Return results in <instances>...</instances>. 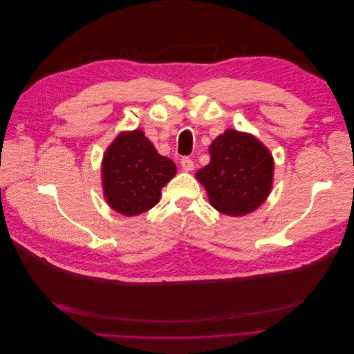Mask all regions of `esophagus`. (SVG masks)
I'll return each instance as SVG.
<instances>
[{
  "instance_id": "1",
  "label": "esophagus",
  "mask_w": 354,
  "mask_h": 354,
  "mask_svg": "<svg viewBox=\"0 0 354 354\" xmlns=\"http://www.w3.org/2000/svg\"><path fill=\"white\" fill-rule=\"evenodd\" d=\"M180 164H181V167H183L185 171H192V169H194V160L189 159V158L181 159Z\"/></svg>"
}]
</instances>
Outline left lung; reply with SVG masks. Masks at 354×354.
Listing matches in <instances>:
<instances>
[{
  "mask_svg": "<svg viewBox=\"0 0 354 354\" xmlns=\"http://www.w3.org/2000/svg\"><path fill=\"white\" fill-rule=\"evenodd\" d=\"M209 164L196 171L211 205L232 217L260 208L273 187L272 152L250 133L227 128L209 145Z\"/></svg>",
  "mask_w": 354,
  "mask_h": 354,
  "instance_id": "obj_1",
  "label": "left lung"
}]
</instances>
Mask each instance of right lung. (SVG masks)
Masks as SVG:
<instances>
[{
    "instance_id": "right-lung-1",
    "label": "right lung",
    "mask_w": 354,
    "mask_h": 354,
    "mask_svg": "<svg viewBox=\"0 0 354 354\" xmlns=\"http://www.w3.org/2000/svg\"><path fill=\"white\" fill-rule=\"evenodd\" d=\"M100 171L104 201L113 211L133 217L156 205L177 167L136 128L115 137L103 153Z\"/></svg>"
}]
</instances>
